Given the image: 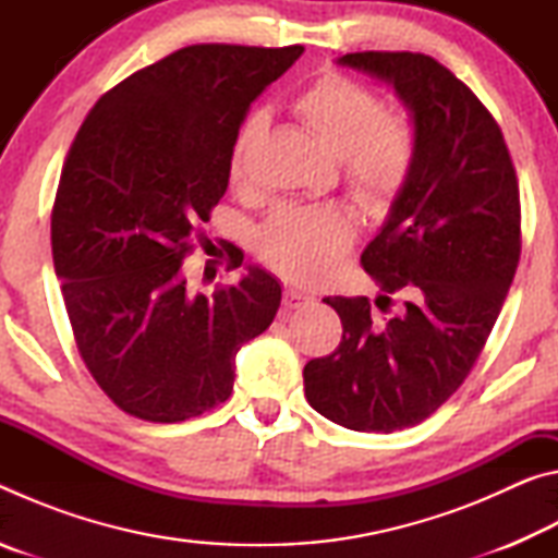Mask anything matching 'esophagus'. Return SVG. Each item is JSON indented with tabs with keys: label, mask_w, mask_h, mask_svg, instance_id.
Here are the masks:
<instances>
[{
	"label": "esophagus",
	"mask_w": 558,
	"mask_h": 558,
	"mask_svg": "<svg viewBox=\"0 0 558 558\" xmlns=\"http://www.w3.org/2000/svg\"><path fill=\"white\" fill-rule=\"evenodd\" d=\"M307 300H310L307 292H300L295 288H286V292H282V307L286 310H298L300 305H305Z\"/></svg>",
	"instance_id": "1"
}]
</instances>
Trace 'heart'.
I'll return each instance as SVG.
<instances>
[{
	"mask_svg": "<svg viewBox=\"0 0 558 558\" xmlns=\"http://www.w3.org/2000/svg\"><path fill=\"white\" fill-rule=\"evenodd\" d=\"M305 125L342 157L347 182L366 204H381L399 192L415 157L413 125L386 112L369 88L339 73H327L292 102ZM266 112L251 110L231 145V177L241 179L245 153L266 128ZM354 241V219L344 206H288L260 235V251L272 268L290 278L317 280L337 266Z\"/></svg>",
	"mask_w": 558,
	"mask_h": 558,
	"instance_id": "b5f03b06",
	"label": "heart"
}]
</instances>
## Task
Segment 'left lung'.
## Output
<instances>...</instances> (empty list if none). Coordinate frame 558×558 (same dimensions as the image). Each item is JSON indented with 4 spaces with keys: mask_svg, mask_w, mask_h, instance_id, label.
I'll return each instance as SVG.
<instances>
[{
    "mask_svg": "<svg viewBox=\"0 0 558 558\" xmlns=\"http://www.w3.org/2000/svg\"><path fill=\"white\" fill-rule=\"evenodd\" d=\"M337 65L391 86L415 132V157L362 266L369 298H325L342 342L302 369L310 405L339 426H415L465 381L519 263V186L502 130L465 83L423 53L364 51Z\"/></svg>",
    "mask_w": 558,
    "mask_h": 558,
    "instance_id": "8db88e82",
    "label": "left lung"
}]
</instances>
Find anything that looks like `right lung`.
<instances>
[{"label":"right lung","mask_w":558,"mask_h":558,"mask_svg":"<svg viewBox=\"0 0 558 558\" xmlns=\"http://www.w3.org/2000/svg\"><path fill=\"white\" fill-rule=\"evenodd\" d=\"M302 51L186 46L106 93L73 140L53 268L83 362L130 415L177 423L223 403L235 352L278 313V278L243 253L239 282L214 295L189 290L182 266L229 189L241 120Z\"/></svg>","instance_id":"1"}]
</instances>
